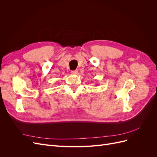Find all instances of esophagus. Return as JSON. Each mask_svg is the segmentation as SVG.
Wrapping results in <instances>:
<instances>
[{
    "instance_id": "obj_1",
    "label": "esophagus",
    "mask_w": 157,
    "mask_h": 157,
    "mask_svg": "<svg viewBox=\"0 0 157 157\" xmlns=\"http://www.w3.org/2000/svg\"><path fill=\"white\" fill-rule=\"evenodd\" d=\"M71 73H72L73 74H77L78 73V70L72 71H71Z\"/></svg>"
}]
</instances>
